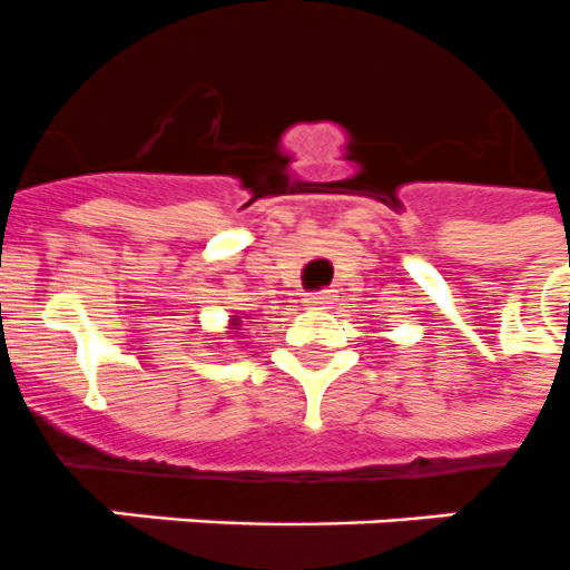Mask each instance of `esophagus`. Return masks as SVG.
Wrapping results in <instances>:
<instances>
[{"mask_svg": "<svg viewBox=\"0 0 570 570\" xmlns=\"http://www.w3.org/2000/svg\"><path fill=\"white\" fill-rule=\"evenodd\" d=\"M304 304H307L309 309H325L327 304H333V295L327 293V289L325 293H309L307 298H304Z\"/></svg>", "mask_w": 570, "mask_h": 570, "instance_id": "obj_1", "label": "esophagus"}]
</instances>
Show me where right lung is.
<instances>
[{
  "label": "right lung",
  "instance_id": "add662e5",
  "mask_svg": "<svg viewBox=\"0 0 570 570\" xmlns=\"http://www.w3.org/2000/svg\"><path fill=\"white\" fill-rule=\"evenodd\" d=\"M230 322H234V331H239V316H234Z\"/></svg>",
  "mask_w": 570,
  "mask_h": 570
}]
</instances>
